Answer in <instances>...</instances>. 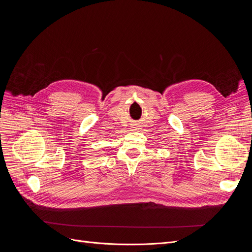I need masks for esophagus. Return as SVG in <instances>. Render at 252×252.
Returning a JSON list of instances; mask_svg holds the SVG:
<instances>
[{
    "mask_svg": "<svg viewBox=\"0 0 252 252\" xmlns=\"http://www.w3.org/2000/svg\"><path fill=\"white\" fill-rule=\"evenodd\" d=\"M136 129H138V128H135V127H134V129H133V130H136Z\"/></svg>",
    "mask_w": 252,
    "mask_h": 252,
    "instance_id": "esophagus-1",
    "label": "esophagus"
}]
</instances>
